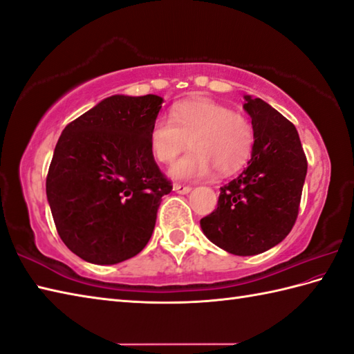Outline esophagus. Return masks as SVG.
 I'll list each match as a JSON object with an SVG mask.
<instances>
[{
	"label": "esophagus",
	"mask_w": 354,
	"mask_h": 354,
	"mask_svg": "<svg viewBox=\"0 0 354 354\" xmlns=\"http://www.w3.org/2000/svg\"><path fill=\"white\" fill-rule=\"evenodd\" d=\"M173 190H175L176 193H181V195H187L192 190L190 185H184V184H175L173 185Z\"/></svg>",
	"instance_id": "obj_1"
}]
</instances>
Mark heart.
<instances>
[{
  "instance_id": "b5f03b06",
  "label": "heart",
  "mask_w": 354,
  "mask_h": 354,
  "mask_svg": "<svg viewBox=\"0 0 354 354\" xmlns=\"http://www.w3.org/2000/svg\"><path fill=\"white\" fill-rule=\"evenodd\" d=\"M150 150L161 164H171L189 145L192 150L173 165V178L196 179L236 171L252 153L254 131L245 115L212 100L176 104L170 120L158 118L150 127Z\"/></svg>"
}]
</instances>
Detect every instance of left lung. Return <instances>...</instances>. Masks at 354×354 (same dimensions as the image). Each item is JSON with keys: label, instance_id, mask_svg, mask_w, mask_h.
<instances>
[{"label": "left lung", "instance_id": "1", "mask_svg": "<svg viewBox=\"0 0 354 354\" xmlns=\"http://www.w3.org/2000/svg\"><path fill=\"white\" fill-rule=\"evenodd\" d=\"M254 144L248 167L221 187L218 207L201 219L214 245L253 256L287 236L296 223L307 175V158L297 130L261 98L245 96Z\"/></svg>", "mask_w": 354, "mask_h": 354}]
</instances>
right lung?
Wrapping results in <instances>:
<instances>
[{
	"label": "right lung",
	"mask_w": 354,
	"mask_h": 354,
	"mask_svg": "<svg viewBox=\"0 0 354 354\" xmlns=\"http://www.w3.org/2000/svg\"><path fill=\"white\" fill-rule=\"evenodd\" d=\"M162 98L113 95L62 130L46 179L55 227L92 264L133 258L153 233L173 185L150 150Z\"/></svg>",
	"instance_id": "obj_1"
}]
</instances>
